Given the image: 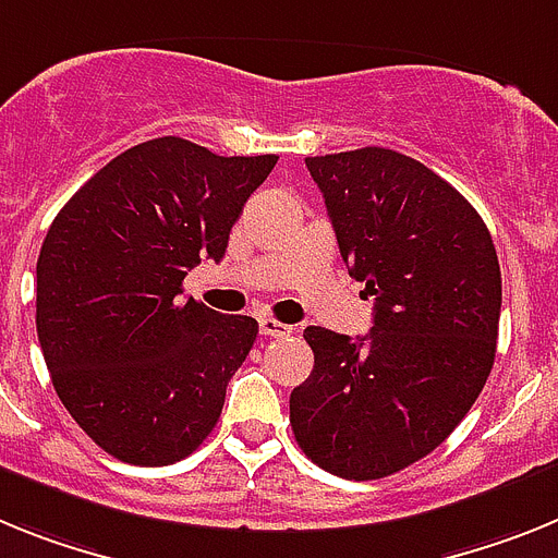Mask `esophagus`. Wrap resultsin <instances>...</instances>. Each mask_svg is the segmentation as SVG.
<instances>
[{
    "label": "esophagus",
    "mask_w": 558,
    "mask_h": 558,
    "mask_svg": "<svg viewBox=\"0 0 558 558\" xmlns=\"http://www.w3.org/2000/svg\"><path fill=\"white\" fill-rule=\"evenodd\" d=\"M258 331L264 333V337H289V333H292V326L278 323V319H272V317H264L258 323Z\"/></svg>",
    "instance_id": "esophagus-1"
}]
</instances>
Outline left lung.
<instances>
[{
    "mask_svg": "<svg viewBox=\"0 0 558 558\" xmlns=\"http://www.w3.org/2000/svg\"><path fill=\"white\" fill-rule=\"evenodd\" d=\"M348 275L373 294L367 337L303 331L314 371L292 390L300 449L345 481L426 458L481 396L502 280L492 232L447 179L390 148L306 157Z\"/></svg>",
    "mask_w": 558,
    "mask_h": 558,
    "instance_id": "1",
    "label": "left lung"
}]
</instances>
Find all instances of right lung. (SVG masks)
Listing matches in <instances>:
<instances>
[{
	"label": "right lung",
	"instance_id": "add662e5",
	"mask_svg": "<svg viewBox=\"0 0 558 558\" xmlns=\"http://www.w3.org/2000/svg\"><path fill=\"white\" fill-rule=\"evenodd\" d=\"M275 162L148 140L104 165L47 230L38 342L61 404L111 458L168 466L213 433L258 323L179 294L202 258H225Z\"/></svg>",
	"mask_w": 558,
	"mask_h": 558
}]
</instances>
